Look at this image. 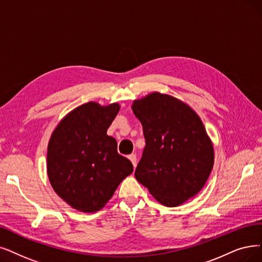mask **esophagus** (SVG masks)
I'll return each instance as SVG.
<instances>
[{
  "instance_id": "1",
  "label": "esophagus",
  "mask_w": 262,
  "mask_h": 262,
  "mask_svg": "<svg viewBox=\"0 0 262 262\" xmlns=\"http://www.w3.org/2000/svg\"><path fill=\"white\" fill-rule=\"evenodd\" d=\"M128 158L130 159V161L132 162V164H133V166L135 167L137 166V155H134V154H132V155H130Z\"/></svg>"
}]
</instances>
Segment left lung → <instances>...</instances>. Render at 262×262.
Wrapping results in <instances>:
<instances>
[{"label":"left lung","mask_w":262,"mask_h":262,"mask_svg":"<svg viewBox=\"0 0 262 262\" xmlns=\"http://www.w3.org/2000/svg\"><path fill=\"white\" fill-rule=\"evenodd\" d=\"M132 111L146 141L135 179L159 203L183 204L202 189L214 165L201 118L185 102L160 92L134 100Z\"/></svg>","instance_id":"left-lung-1"}]
</instances>
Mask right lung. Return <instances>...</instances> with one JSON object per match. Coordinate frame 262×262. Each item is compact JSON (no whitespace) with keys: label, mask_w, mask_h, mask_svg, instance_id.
<instances>
[{"label":"right lung","mask_w":262,"mask_h":262,"mask_svg":"<svg viewBox=\"0 0 262 262\" xmlns=\"http://www.w3.org/2000/svg\"><path fill=\"white\" fill-rule=\"evenodd\" d=\"M120 110L88 102L58 123L48 143L47 174L55 192L73 208L95 213L105 206L119 184L133 172L106 134Z\"/></svg>","instance_id":"add662e5"}]
</instances>
